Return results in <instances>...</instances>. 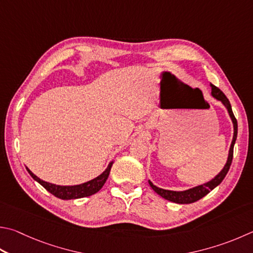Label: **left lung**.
<instances>
[{"label": "left lung", "mask_w": 253, "mask_h": 253, "mask_svg": "<svg viewBox=\"0 0 253 253\" xmlns=\"http://www.w3.org/2000/svg\"><path fill=\"white\" fill-rule=\"evenodd\" d=\"M211 95L213 96L215 99H218L221 102L226 108L228 109V113L230 115L231 121L233 123V139L231 142L230 149H229V156H228V160L227 164L224 165V167L221 171H220L217 176H215L212 180H210L209 182L204 183V185L197 186L195 188H191V189H188L185 191H172V190H166V189H162V188H158L157 186H155L153 182L149 180V185L153 189L157 192L159 196H162L163 198L167 199L169 201H172V203L176 204H192L198 201L199 199L204 198L206 195H208L209 192L214 189L215 187L221 183V181L226 177V174L228 173L229 169H230L231 163H232V158H233V146H235V142L237 139V135H238V124H237V119L235 117V115L232 113V108L229 99L226 97L221 90H220L217 86H214L211 84Z\"/></svg>", "instance_id": "left-lung-1"}]
</instances>
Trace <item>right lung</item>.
<instances>
[{
	"label": "right lung",
	"mask_w": 253,
	"mask_h": 253,
	"mask_svg": "<svg viewBox=\"0 0 253 253\" xmlns=\"http://www.w3.org/2000/svg\"><path fill=\"white\" fill-rule=\"evenodd\" d=\"M112 165L113 163L109 164L106 170H105L102 174H99L98 177L93 179V180L84 182L82 183V185H76V186H57V185H54V183L46 182L42 180V179H40L39 177H36L29 168L26 169L32 176V178L38 181L39 183H41V185H42L48 192H50V194L54 195L55 197H57L59 199L70 200V199H79V198H84V197L91 196L102 189V187L104 186V183L106 182L107 178L109 176V172H111Z\"/></svg>",
	"instance_id": "1"
}]
</instances>
